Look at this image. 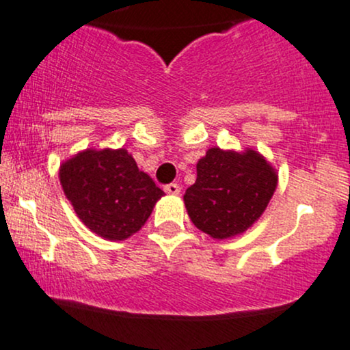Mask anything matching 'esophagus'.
Listing matches in <instances>:
<instances>
[{
	"label": "esophagus",
	"instance_id": "1",
	"mask_svg": "<svg viewBox=\"0 0 350 350\" xmlns=\"http://www.w3.org/2000/svg\"><path fill=\"white\" fill-rule=\"evenodd\" d=\"M164 191H166L167 194L176 196V194L181 193V186H179L178 183H171V184H166V186H164Z\"/></svg>",
	"mask_w": 350,
	"mask_h": 350
}]
</instances>
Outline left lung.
<instances>
[{"label":"left lung","mask_w":350,"mask_h":350,"mask_svg":"<svg viewBox=\"0 0 350 350\" xmlns=\"http://www.w3.org/2000/svg\"><path fill=\"white\" fill-rule=\"evenodd\" d=\"M196 169L198 178L186 189L184 204L196 228L214 239L247 231L278 187L275 169L254 149L236 152L211 148Z\"/></svg>","instance_id":"left-lung-1"}]
</instances>
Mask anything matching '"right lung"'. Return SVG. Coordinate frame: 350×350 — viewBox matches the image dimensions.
<instances>
[{
    "instance_id": "1",
    "label": "right lung",
    "mask_w": 350,
    "mask_h": 350,
    "mask_svg": "<svg viewBox=\"0 0 350 350\" xmlns=\"http://www.w3.org/2000/svg\"><path fill=\"white\" fill-rule=\"evenodd\" d=\"M68 201L88 229L107 241L139 231L164 193L126 149H86L59 167Z\"/></svg>"
}]
</instances>
